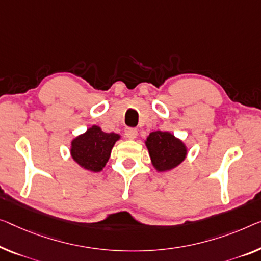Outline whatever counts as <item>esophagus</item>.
I'll return each mask as SVG.
<instances>
[{
	"instance_id": "1",
	"label": "esophagus",
	"mask_w": 261,
	"mask_h": 261,
	"mask_svg": "<svg viewBox=\"0 0 261 261\" xmlns=\"http://www.w3.org/2000/svg\"><path fill=\"white\" fill-rule=\"evenodd\" d=\"M124 132H125V136L129 139H135L138 135L137 129H135V127H126L125 131H124Z\"/></svg>"
}]
</instances>
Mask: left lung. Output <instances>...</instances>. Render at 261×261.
Instances as JSON below:
<instances>
[{"label":"left lung","mask_w":261,"mask_h":261,"mask_svg":"<svg viewBox=\"0 0 261 261\" xmlns=\"http://www.w3.org/2000/svg\"><path fill=\"white\" fill-rule=\"evenodd\" d=\"M151 162L158 171H168L185 159L186 147L170 132H151L146 139Z\"/></svg>","instance_id":"left-lung-1"}]
</instances>
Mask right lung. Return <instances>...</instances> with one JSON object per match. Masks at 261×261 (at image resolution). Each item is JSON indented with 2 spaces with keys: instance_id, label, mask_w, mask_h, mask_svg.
<instances>
[{
  "instance_id": "obj_1",
  "label": "right lung",
  "mask_w": 261,
  "mask_h": 261,
  "mask_svg": "<svg viewBox=\"0 0 261 261\" xmlns=\"http://www.w3.org/2000/svg\"><path fill=\"white\" fill-rule=\"evenodd\" d=\"M117 139H119L117 134H107L100 127L93 125L85 134L73 139L71 155L82 168L99 172L109 161L112 146Z\"/></svg>"
}]
</instances>
